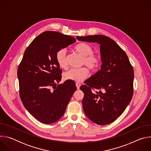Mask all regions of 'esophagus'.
<instances>
[{"label": "esophagus", "instance_id": "34e87169", "mask_svg": "<svg viewBox=\"0 0 151 151\" xmlns=\"http://www.w3.org/2000/svg\"><path fill=\"white\" fill-rule=\"evenodd\" d=\"M76 87L77 89L79 90V88H80V87H81V84H80L79 83H78V82H76Z\"/></svg>", "mask_w": 151, "mask_h": 151}]
</instances>
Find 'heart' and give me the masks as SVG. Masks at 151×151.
<instances>
[{
    "instance_id": "heart-1",
    "label": "heart",
    "mask_w": 151,
    "mask_h": 151,
    "mask_svg": "<svg viewBox=\"0 0 151 151\" xmlns=\"http://www.w3.org/2000/svg\"><path fill=\"white\" fill-rule=\"evenodd\" d=\"M75 51L82 56L81 65H86L91 70H96L100 64L101 58L98 54L93 53V47L86 43H79L75 47ZM56 61L59 67L61 69H66L68 67L66 60V51L61 49L58 50L55 55ZM88 69L82 67L78 69H71L63 74V78L66 81L74 82H81L87 77Z\"/></svg>"
}]
</instances>
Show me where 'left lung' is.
<instances>
[{
    "label": "left lung",
    "instance_id": "obj_1",
    "mask_svg": "<svg viewBox=\"0 0 151 151\" xmlns=\"http://www.w3.org/2000/svg\"><path fill=\"white\" fill-rule=\"evenodd\" d=\"M76 38L100 44L102 61L101 70L80 87L84 93V112L96 124H110L124 112L133 97V66L125 51L110 37L96 35ZM94 89L99 91L93 92Z\"/></svg>",
    "mask_w": 151,
    "mask_h": 151
}]
</instances>
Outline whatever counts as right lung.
I'll list each match as a JSON object with an SVG mask.
<instances>
[{
    "label": "right lung",
    "instance_id": "add662e5",
    "mask_svg": "<svg viewBox=\"0 0 151 151\" xmlns=\"http://www.w3.org/2000/svg\"><path fill=\"white\" fill-rule=\"evenodd\" d=\"M76 42L71 36L47 31L26 48L17 70L19 96L25 108L38 121L52 124L61 118L76 90L73 81L58 84L62 71L57 52ZM53 88L52 90L51 88Z\"/></svg>",
    "mask_w": 151,
    "mask_h": 151
}]
</instances>
